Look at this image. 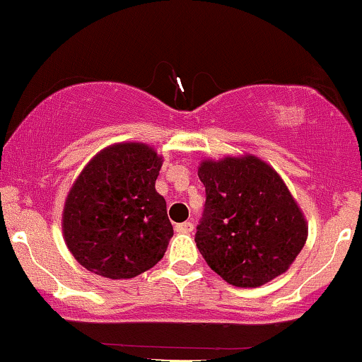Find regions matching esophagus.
Instances as JSON below:
<instances>
[{"mask_svg":"<svg viewBox=\"0 0 362 362\" xmlns=\"http://www.w3.org/2000/svg\"><path fill=\"white\" fill-rule=\"evenodd\" d=\"M175 231H177V233H185V235L192 233V231H194V223L192 221H185V223L177 224Z\"/></svg>","mask_w":362,"mask_h":362,"instance_id":"esophagus-1","label":"esophagus"}]
</instances>
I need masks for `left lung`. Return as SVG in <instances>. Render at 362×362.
<instances>
[{
    "mask_svg": "<svg viewBox=\"0 0 362 362\" xmlns=\"http://www.w3.org/2000/svg\"><path fill=\"white\" fill-rule=\"evenodd\" d=\"M199 178L206 204L195 243L207 265L238 288L288 271L308 228L282 178L255 156L204 161Z\"/></svg>",
    "mask_w": 362,
    "mask_h": 362,
    "instance_id": "1",
    "label": "left lung"
}]
</instances>
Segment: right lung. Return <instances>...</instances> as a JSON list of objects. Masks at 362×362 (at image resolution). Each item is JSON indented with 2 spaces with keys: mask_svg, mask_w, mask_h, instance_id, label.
<instances>
[{
  "mask_svg": "<svg viewBox=\"0 0 362 362\" xmlns=\"http://www.w3.org/2000/svg\"><path fill=\"white\" fill-rule=\"evenodd\" d=\"M161 158L146 144L103 149L86 165L66 199L62 231L85 269L131 279L163 259L173 228L155 190Z\"/></svg>",
  "mask_w": 362,
  "mask_h": 362,
  "instance_id": "obj_1",
  "label": "right lung"
}]
</instances>
